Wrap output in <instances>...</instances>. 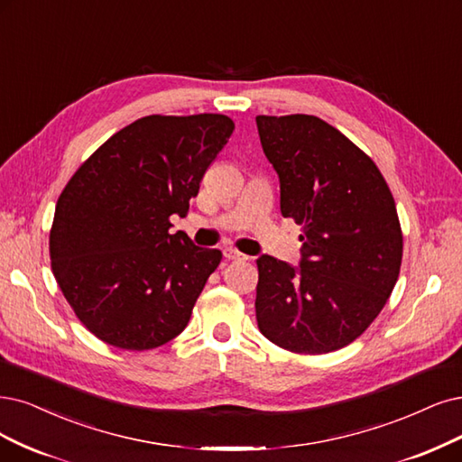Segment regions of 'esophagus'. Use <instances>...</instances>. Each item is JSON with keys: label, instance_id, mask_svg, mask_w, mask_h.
<instances>
[{"label": "esophagus", "instance_id": "1", "mask_svg": "<svg viewBox=\"0 0 462 462\" xmlns=\"http://www.w3.org/2000/svg\"><path fill=\"white\" fill-rule=\"evenodd\" d=\"M225 257H226L228 261H244V259H247L244 253L236 251V249H232V247H226V249H225Z\"/></svg>", "mask_w": 462, "mask_h": 462}]
</instances>
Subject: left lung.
Wrapping results in <instances>:
<instances>
[{
    "label": "left lung",
    "mask_w": 462,
    "mask_h": 462,
    "mask_svg": "<svg viewBox=\"0 0 462 462\" xmlns=\"http://www.w3.org/2000/svg\"><path fill=\"white\" fill-rule=\"evenodd\" d=\"M280 208L302 226L300 266L257 259L261 333L295 354L350 345L379 316L403 253L396 201L379 167L316 116H257Z\"/></svg>",
    "instance_id": "left-lung-1"
}]
</instances>
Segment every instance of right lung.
Here are the masks:
<instances>
[{
	"mask_svg": "<svg viewBox=\"0 0 462 462\" xmlns=\"http://www.w3.org/2000/svg\"><path fill=\"white\" fill-rule=\"evenodd\" d=\"M234 122L146 116L112 134L68 180L49 234L51 268L79 321L106 345L152 350L184 331L222 253L171 234Z\"/></svg>",
	"mask_w": 462,
	"mask_h": 462,
	"instance_id": "1",
	"label": "right lung"
}]
</instances>
